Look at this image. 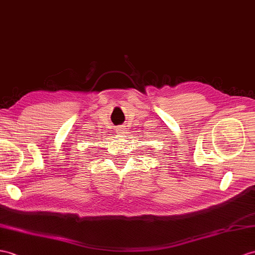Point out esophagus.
Wrapping results in <instances>:
<instances>
[{
  "instance_id": "1",
  "label": "esophagus",
  "mask_w": 255,
  "mask_h": 255,
  "mask_svg": "<svg viewBox=\"0 0 255 255\" xmlns=\"http://www.w3.org/2000/svg\"><path fill=\"white\" fill-rule=\"evenodd\" d=\"M117 132H119L120 134H124L127 133V128H126V126L124 124H122V126H119L117 128Z\"/></svg>"
}]
</instances>
